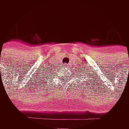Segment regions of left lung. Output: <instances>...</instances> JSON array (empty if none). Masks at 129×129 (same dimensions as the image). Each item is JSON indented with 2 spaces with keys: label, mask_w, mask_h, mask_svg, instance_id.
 Returning a JSON list of instances; mask_svg holds the SVG:
<instances>
[{
  "label": "left lung",
  "mask_w": 129,
  "mask_h": 129,
  "mask_svg": "<svg viewBox=\"0 0 129 129\" xmlns=\"http://www.w3.org/2000/svg\"><path fill=\"white\" fill-rule=\"evenodd\" d=\"M84 70H85V69H84ZM84 70H83V71H82V72H86V71H84ZM81 73H82V72H81ZM84 74H85V73H84Z\"/></svg>",
  "instance_id": "left-lung-1"
}]
</instances>
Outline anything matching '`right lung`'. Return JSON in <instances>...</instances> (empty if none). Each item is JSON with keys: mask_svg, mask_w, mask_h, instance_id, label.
Segmentation results:
<instances>
[{"mask_svg": "<svg viewBox=\"0 0 129 129\" xmlns=\"http://www.w3.org/2000/svg\"><path fill=\"white\" fill-rule=\"evenodd\" d=\"M46 69H47V68H46ZM52 69H53V68H52ZM42 71H44V70H41V71H40L41 73H39V74L37 75V76H38V78H39V79H38V82H39V80H41L42 79H44V78H45L44 76H45V75H46V74H44V73H47V72H42ZM52 73H53V72H52ZM51 74H52V73H51Z\"/></svg>", "mask_w": 129, "mask_h": 129, "instance_id": "right-lung-1", "label": "right lung"}]
</instances>
